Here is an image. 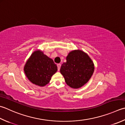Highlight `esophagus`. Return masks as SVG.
I'll list each match as a JSON object with an SVG mask.
<instances>
[{
  "instance_id": "esophagus-1",
  "label": "esophagus",
  "mask_w": 125,
  "mask_h": 125,
  "mask_svg": "<svg viewBox=\"0 0 125 125\" xmlns=\"http://www.w3.org/2000/svg\"><path fill=\"white\" fill-rule=\"evenodd\" d=\"M61 67V64H57V68H58V70H60Z\"/></svg>"
}]
</instances>
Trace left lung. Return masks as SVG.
<instances>
[{"mask_svg": "<svg viewBox=\"0 0 125 125\" xmlns=\"http://www.w3.org/2000/svg\"><path fill=\"white\" fill-rule=\"evenodd\" d=\"M67 62L61 65L60 72L67 85L78 89L88 82L94 71V64L86 53L80 50L71 51Z\"/></svg>", "mask_w": 125, "mask_h": 125, "instance_id": "1", "label": "left lung"}]
</instances>
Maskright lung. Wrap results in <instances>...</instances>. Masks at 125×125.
Segmentation results:
<instances>
[{
  "instance_id": "1",
  "label": "right lung",
  "mask_w": 125,
  "mask_h": 125,
  "mask_svg": "<svg viewBox=\"0 0 125 125\" xmlns=\"http://www.w3.org/2000/svg\"><path fill=\"white\" fill-rule=\"evenodd\" d=\"M24 73L32 83L44 87L49 83L57 67L51 58L38 50L32 53L24 66Z\"/></svg>"
}]
</instances>
